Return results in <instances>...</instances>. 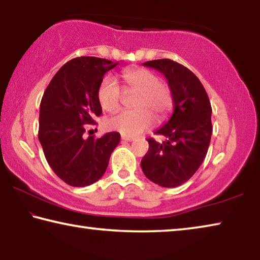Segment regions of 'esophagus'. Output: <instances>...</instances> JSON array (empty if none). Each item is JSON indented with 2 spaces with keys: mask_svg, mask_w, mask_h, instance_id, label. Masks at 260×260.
<instances>
[{
  "mask_svg": "<svg viewBox=\"0 0 260 260\" xmlns=\"http://www.w3.org/2000/svg\"><path fill=\"white\" fill-rule=\"evenodd\" d=\"M121 140L126 141V142H132V141H134V139L129 138V136H121Z\"/></svg>",
  "mask_w": 260,
  "mask_h": 260,
  "instance_id": "1",
  "label": "esophagus"
}]
</instances>
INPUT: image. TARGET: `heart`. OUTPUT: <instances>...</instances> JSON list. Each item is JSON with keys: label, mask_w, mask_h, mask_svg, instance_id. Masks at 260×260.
Segmentation results:
<instances>
[{"label": "heart", "mask_w": 260, "mask_h": 260, "mask_svg": "<svg viewBox=\"0 0 260 260\" xmlns=\"http://www.w3.org/2000/svg\"><path fill=\"white\" fill-rule=\"evenodd\" d=\"M126 89L139 91L134 111H122L110 118L108 127L119 132L125 136H138L143 131L151 127L155 118L162 119L173 107V96L165 83L160 82L156 73L147 69L138 68L125 70L121 73ZM99 102L108 112L117 111L121 102V89L111 77H105L100 83L98 91Z\"/></svg>", "instance_id": "obj_1"}]
</instances>
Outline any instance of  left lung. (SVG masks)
<instances>
[{
  "label": "left lung",
  "mask_w": 260,
  "mask_h": 260,
  "mask_svg": "<svg viewBox=\"0 0 260 260\" xmlns=\"http://www.w3.org/2000/svg\"><path fill=\"white\" fill-rule=\"evenodd\" d=\"M164 74L173 96L174 111L156 134L167 139H147L149 150L141 160L146 177L161 187L174 188L190 179L208 152L212 134V108L203 85L190 70L172 59L143 63Z\"/></svg>",
  "instance_id": "8db88e82"
}]
</instances>
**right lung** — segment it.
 <instances>
[{
	"label": "right lung",
	"mask_w": 260,
	"mask_h": 260,
	"mask_svg": "<svg viewBox=\"0 0 260 260\" xmlns=\"http://www.w3.org/2000/svg\"><path fill=\"white\" fill-rule=\"evenodd\" d=\"M119 61L82 56L69 60L51 79L40 104L39 141L52 171L72 187L102 178L120 134L86 139L85 125L95 124L102 107L98 91L104 74Z\"/></svg>",
	"instance_id": "obj_1"
}]
</instances>
